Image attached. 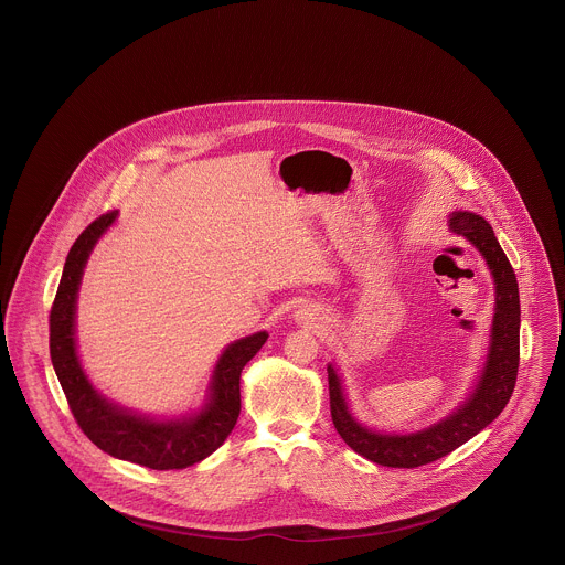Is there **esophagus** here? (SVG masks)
Returning a JSON list of instances; mask_svg holds the SVG:
<instances>
[{
    "label": "esophagus",
    "instance_id": "34e87169",
    "mask_svg": "<svg viewBox=\"0 0 565 565\" xmlns=\"http://www.w3.org/2000/svg\"><path fill=\"white\" fill-rule=\"evenodd\" d=\"M297 319H299V321H303V323H315V321L319 319V315H317L312 308L303 306V308L297 312Z\"/></svg>",
    "mask_w": 565,
    "mask_h": 565
}]
</instances>
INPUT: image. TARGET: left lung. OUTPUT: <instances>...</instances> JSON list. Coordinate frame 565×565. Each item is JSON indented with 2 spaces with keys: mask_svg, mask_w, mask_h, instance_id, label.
Instances as JSON below:
<instances>
[{
  "mask_svg": "<svg viewBox=\"0 0 565 565\" xmlns=\"http://www.w3.org/2000/svg\"><path fill=\"white\" fill-rule=\"evenodd\" d=\"M451 231L465 235L487 259L495 284V312L491 344L482 375L469 399L444 422L413 435H382L360 426L344 402L340 377L328 366L330 408L342 441L360 456L384 467H422L460 448L487 428L509 404L520 366V292L515 273L493 235L491 225L469 212H454Z\"/></svg>",
  "mask_w": 565,
  "mask_h": 565,
  "instance_id": "1",
  "label": "left lung"
}]
</instances>
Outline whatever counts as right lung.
<instances>
[{
	"label": "right lung",
	"mask_w": 565,
	"mask_h": 565,
	"mask_svg": "<svg viewBox=\"0 0 565 565\" xmlns=\"http://www.w3.org/2000/svg\"><path fill=\"white\" fill-rule=\"evenodd\" d=\"M115 216V212H109L96 218L70 248L50 310L52 364L67 397L70 411L92 444L115 458L150 469H183L207 458L225 444L239 415V373L244 364L262 349L268 334L257 332L226 347L212 377L210 402L192 417L157 422L107 402L92 386L81 366L74 321L83 268L98 237L114 225Z\"/></svg>",
	"instance_id": "add662e5"
}]
</instances>
